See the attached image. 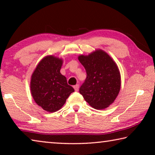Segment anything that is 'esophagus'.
Wrapping results in <instances>:
<instances>
[{
  "mask_svg": "<svg viewBox=\"0 0 155 155\" xmlns=\"http://www.w3.org/2000/svg\"><path fill=\"white\" fill-rule=\"evenodd\" d=\"M74 89H75L76 92H78V91L79 90V84H76V85L74 86Z\"/></svg>",
  "mask_w": 155,
  "mask_h": 155,
  "instance_id": "obj_1",
  "label": "esophagus"
}]
</instances>
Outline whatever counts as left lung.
<instances>
[{
    "label": "left lung",
    "mask_w": 155,
    "mask_h": 155,
    "mask_svg": "<svg viewBox=\"0 0 155 155\" xmlns=\"http://www.w3.org/2000/svg\"><path fill=\"white\" fill-rule=\"evenodd\" d=\"M78 60L87 73L80 93L91 107L96 109L109 107L120 90V74L113 58L101 49L88 55H80Z\"/></svg>",
    "instance_id": "1"
}]
</instances>
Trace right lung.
Instances as JSON below:
<instances>
[{
	"label": "right lung",
	"mask_w": 155,
	"mask_h": 155,
	"mask_svg": "<svg viewBox=\"0 0 155 155\" xmlns=\"http://www.w3.org/2000/svg\"><path fill=\"white\" fill-rule=\"evenodd\" d=\"M63 63L62 58L53 55L46 56L39 61L31 76V96L44 111H58L75 91L61 73Z\"/></svg>",
	"instance_id": "add662e5"
}]
</instances>
